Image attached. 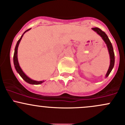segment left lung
I'll list each match as a JSON object with an SVG mask.
<instances>
[{"label":"left lung","instance_id":"1","mask_svg":"<svg viewBox=\"0 0 125 125\" xmlns=\"http://www.w3.org/2000/svg\"><path fill=\"white\" fill-rule=\"evenodd\" d=\"M92 29H93V30H94V31H95V32L102 37V39H103V40H104V42H105V43L106 44L107 48H108V52H109V56H110V65H109V69H108L106 74V77H107L109 75V74H110V73L111 72L112 70H113V67H114V62H115V57H114V50H113V45H112L110 40H109L108 36L106 34L105 32H103V31H102V30H100V28H93Z\"/></svg>","mask_w":125,"mask_h":125}]
</instances>
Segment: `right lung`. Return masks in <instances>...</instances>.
I'll return each mask as SVG.
<instances>
[{
	"instance_id": "obj_1",
	"label": "right lung",
	"mask_w": 125,
	"mask_h": 125,
	"mask_svg": "<svg viewBox=\"0 0 125 125\" xmlns=\"http://www.w3.org/2000/svg\"><path fill=\"white\" fill-rule=\"evenodd\" d=\"M30 30V29H29V30L25 31L23 34L22 35V36H21V37L20 38L19 40L17 41V44H16V47H15L14 54V57H13L14 65V67L15 68H16V70L17 71V72L19 74V75H21V77H22L25 82H26L30 84H32V85H39V84H41L44 81H36V80H32V79H31L30 78H29L28 77L27 75L23 73V71H22V69H21V68L20 67V65L19 64L18 59H17V50H18V46H19V45L20 42H21V39H22V37H23L24 34H25L26 31H29Z\"/></svg>"
}]
</instances>
